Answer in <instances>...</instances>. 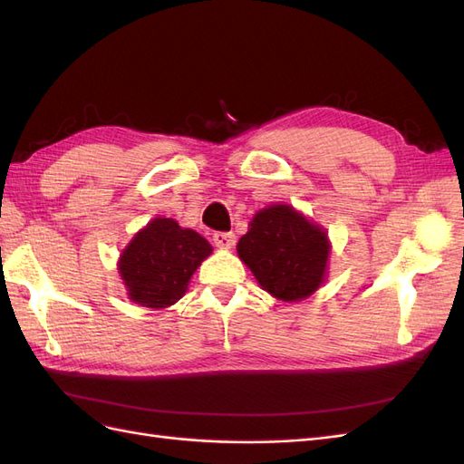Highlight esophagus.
<instances>
[{
  "label": "esophagus",
  "mask_w": 464,
  "mask_h": 464,
  "mask_svg": "<svg viewBox=\"0 0 464 464\" xmlns=\"http://www.w3.org/2000/svg\"><path fill=\"white\" fill-rule=\"evenodd\" d=\"M213 242L218 249H232L236 246V236L232 232H217L213 236Z\"/></svg>",
  "instance_id": "obj_1"
}]
</instances>
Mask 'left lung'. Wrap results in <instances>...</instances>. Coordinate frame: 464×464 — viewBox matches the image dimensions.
Listing matches in <instances>:
<instances>
[{
    "label": "left lung",
    "instance_id": "8db88e82",
    "mask_svg": "<svg viewBox=\"0 0 464 464\" xmlns=\"http://www.w3.org/2000/svg\"><path fill=\"white\" fill-rule=\"evenodd\" d=\"M236 249L259 286L276 300L302 302L327 278V230L286 203L257 210Z\"/></svg>",
    "mask_w": 464,
    "mask_h": 464
}]
</instances>
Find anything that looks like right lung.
<instances>
[{
	"mask_svg": "<svg viewBox=\"0 0 464 464\" xmlns=\"http://www.w3.org/2000/svg\"><path fill=\"white\" fill-rule=\"evenodd\" d=\"M210 254L213 246L201 234L157 217L125 246L118 273L133 304L164 310L184 296L189 278Z\"/></svg>",
	"mask_w": 464,
	"mask_h": 464,
	"instance_id": "obj_1",
	"label": "right lung"
}]
</instances>
